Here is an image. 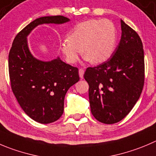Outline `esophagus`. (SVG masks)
Returning <instances> with one entry per match:
<instances>
[{
	"instance_id": "34e87169",
	"label": "esophagus",
	"mask_w": 156,
	"mask_h": 156,
	"mask_svg": "<svg viewBox=\"0 0 156 156\" xmlns=\"http://www.w3.org/2000/svg\"><path fill=\"white\" fill-rule=\"evenodd\" d=\"M83 74H84V69L81 68V69H79V75L81 79H83Z\"/></svg>"
}]
</instances>
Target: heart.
I'll use <instances>...</instances> for the list:
<instances>
[{
    "label": "heart",
    "instance_id": "heart-1",
    "mask_svg": "<svg viewBox=\"0 0 156 156\" xmlns=\"http://www.w3.org/2000/svg\"><path fill=\"white\" fill-rule=\"evenodd\" d=\"M63 39L60 50L66 61L75 63L83 53L86 60L95 64L106 62L112 56L116 42V32L109 20L90 19L77 23Z\"/></svg>",
    "mask_w": 156,
    "mask_h": 156
}]
</instances>
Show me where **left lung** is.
<instances>
[{
	"mask_svg": "<svg viewBox=\"0 0 156 156\" xmlns=\"http://www.w3.org/2000/svg\"><path fill=\"white\" fill-rule=\"evenodd\" d=\"M119 45L106 62L88 67L84 79L93 116L105 124L125 118L140 97L145 64L142 43L137 33L121 20Z\"/></svg>",
	"mask_w": 156,
	"mask_h": 156,
	"instance_id": "left-lung-1",
	"label": "left lung"
}]
</instances>
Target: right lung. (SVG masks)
Here are the masks:
<instances>
[{"mask_svg": "<svg viewBox=\"0 0 156 156\" xmlns=\"http://www.w3.org/2000/svg\"><path fill=\"white\" fill-rule=\"evenodd\" d=\"M69 20L63 16L36 19L15 37L9 53L13 93L25 113L40 123H51L60 118L65 95L69 87L79 81V72L59 57L50 61L37 59L28 47L27 37L39 25L63 24Z\"/></svg>", "mask_w": 156, "mask_h": 156, "instance_id": "add662e5", "label": "right lung"}]
</instances>
